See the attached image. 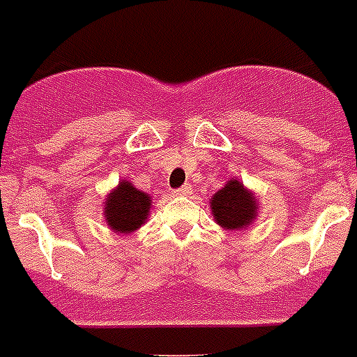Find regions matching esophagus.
<instances>
[{"instance_id":"obj_1","label":"esophagus","mask_w":357,"mask_h":357,"mask_svg":"<svg viewBox=\"0 0 357 357\" xmlns=\"http://www.w3.org/2000/svg\"><path fill=\"white\" fill-rule=\"evenodd\" d=\"M175 195H190V193H192V184H184V186H181V188H176L175 192Z\"/></svg>"}]
</instances>
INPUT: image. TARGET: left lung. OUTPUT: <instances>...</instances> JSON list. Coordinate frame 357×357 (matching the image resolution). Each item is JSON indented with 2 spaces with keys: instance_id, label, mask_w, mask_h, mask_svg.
I'll return each mask as SVG.
<instances>
[{
  "instance_id": "left-lung-1",
  "label": "left lung",
  "mask_w": 357,
  "mask_h": 357,
  "mask_svg": "<svg viewBox=\"0 0 357 357\" xmlns=\"http://www.w3.org/2000/svg\"><path fill=\"white\" fill-rule=\"evenodd\" d=\"M213 219L225 230H243L258 215V199L243 186V182L228 181L225 188L213 193L210 201Z\"/></svg>"
}]
</instances>
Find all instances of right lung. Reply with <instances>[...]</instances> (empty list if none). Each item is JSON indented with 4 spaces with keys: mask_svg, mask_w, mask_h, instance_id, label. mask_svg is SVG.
I'll list each match as a JSON object with an SVG mask.
<instances>
[{
    "mask_svg": "<svg viewBox=\"0 0 357 357\" xmlns=\"http://www.w3.org/2000/svg\"><path fill=\"white\" fill-rule=\"evenodd\" d=\"M151 210V197L139 192L129 181H121L118 188L107 195L105 201V221L114 232L129 234L145 223Z\"/></svg>",
    "mask_w": 357,
    "mask_h": 357,
    "instance_id": "right-lung-1",
    "label": "right lung"
}]
</instances>
